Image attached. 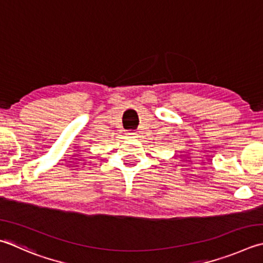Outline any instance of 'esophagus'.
Listing matches in <instances>:
<instances>
[{"label": "esophagus", "mask_w": 263, "mask_h": 263, "mask_svg": "<svg viewBox=\"0 0 263 263\" xmlns=\"http://www.w3.org/2000/svg\"><path fill=\"white\" fill-rule=\"evenodd\" d=\"M127 137L136 138V137H137V132H128V133H127Z\"/></svg>", "instance_id": "obj_1"}]
</instances>
